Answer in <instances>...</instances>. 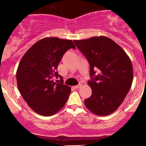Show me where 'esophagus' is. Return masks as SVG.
<instances>
[{"label": "esophagus", "mask_w": 146, "mask_h": 146, "mask_svg": "<svg viewBox=\"0 0 146 146\" xmlns=\"http://www.w3.org/2000/svg\"><path fill=\"white\" fill-rule=\"evenodd\" d=\"M80 87H81V84H79V85L75 86L74 88H76V89H78V88H80Z\"/></svg>", "instance_id": "1"}]
</instances>
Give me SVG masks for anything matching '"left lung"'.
Returning <instances> with one entry per match:
<instances>
[{
  "mask_svg": "<svg viewBox=\"0 0 146 146\" xmlns=\"http://www.w3.org/2000/svg\"><path fill=\"white\" fill-rule=\"evenodd\" d=\"M86 58L92 80L88 82L92 95L84 100L86 107L98 115L116 110L129 91L133 72L131 60L119 46L104 36L74 40ZM99 74L95 76V70Z\"/></svg>",
  "mask_w": 146,
  "mask_h": 146,
  "instance_id": "8db88e82",
  "label": "left lung"
}]
</instances>
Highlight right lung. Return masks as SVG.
Wrapping results in <instances>:
<instances>
[{
    "label": "right lung",
    "instance_id": "add662e5",
    "mask_svg": "<svg viewBox=\"0 0 146 146\" xmlns=\"http://www.w3.org/2000/svg\"><path fill=\"white\" fill-rule=\"evenodd\" d=\"M70 48H76L71 40L44 38L32 46L20 62L17 71L18 88L29 106L40 115L55 114L66 103L71 88L63 84L57 68ZM55 77L61 78L60 83L55 82Z\"/></svg>",
    "mask_w": 146,
    "mask_h": 146
}]
</instances>
